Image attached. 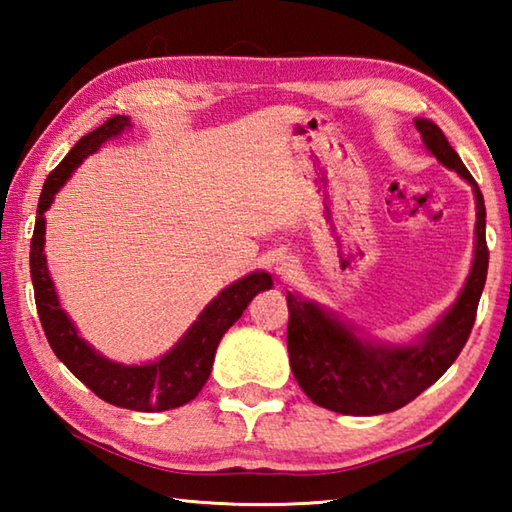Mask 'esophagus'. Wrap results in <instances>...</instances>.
I'll return each mask as SVG.
<instances>
[{"mask_svg":"<svg viewBox=\"0 0 512 512\" xmlns=\"http://www.w3.org/2000/svg\"><path fill=\"white\" fill-rule=\"evenodd\" d=\"M277 275L282 277V280H291L293 275L298 273V262L296 259H291V257H284V259H280V262H277Z\"/></svg>","mask_w":512,"mask_h":512,"instance_id":"1","label":"esophagus"}]
</instances>
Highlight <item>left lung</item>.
<instances>
[{"instance_id": "1", "label": "left lung", "mask_w": 512, "mask_h": 512, "mask_svg": "<svg viewBox=\"0 0 512 512\" xmlns=\"http://www.w3.org/2000/svg\"><path fill=\"white\" fill-rule=\"evenodd\" d=\"M415 128L438 162L454 169L474 187V264L454 307L418 343L406 345V348H386V345L363 341L314 302L287 293V345L293 377L307 397H311V402L343 415L397 411L443 377L470 339L476 307H479L485 275H488L490 253L485 244V205L481 189L433 121L415 119Z\"/></svg>"}]
</instances>
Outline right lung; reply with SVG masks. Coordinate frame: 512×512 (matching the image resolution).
Returning <instances> with one entry per match:
<instances>
[{
  "mask_svg": "<svg viewBox=\"0 0 512 512\" xmlns=\"http://www.w3.org/2000/svg\"><path fill=\"white\" fill-rule=\"evenodd\" d=\"M131 121L124 115H115L97 131L81 137L65 155V160L49 173L38 201V219L31 237V280L36 293V309L42 329L56 352V357L65 363L72 375L79 377L90 391L121 409L131 411H169L178 409L201 393L207 377H210L216 348L221 336L237 323L259 291L271 289V275L250 273L241 277L228 289L221 291L205 311L198 316L192 329L180 339V343L169 354L146 366H121L103 359L85 343L72 325V320L58 305L54 282L47 271L45 250V212L49 210L54 194L67 183L72 171L99 151L103 142L119 135Z\"/></svg>",
  "mask_w": 512,
  "mask_h": 512,
  "instance_id": "add662e5",
  "label": "right lung"
}]
</instances>
